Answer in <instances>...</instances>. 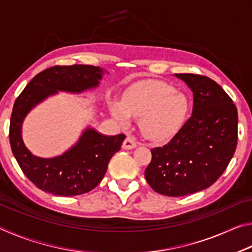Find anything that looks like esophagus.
Returning <instances> with one entry per match:
<instances>
[{"label":"esophagus","mask_w":252,"mask_h":252,"mask_svg":"<svg viewBox=\"0 0 252 252\" xmlns=\"http://www.w3.org/2000/svg\"><path fill=\"white\" fill-rule=\"evenodd\" d=\"M123 149H126V150H130V149H133L136 147V142L133 136H126L125 141H123V144H122Z\"/></svg>","instance_id":"34e87169"}]
</instances>
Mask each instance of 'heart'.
I'll return each mask as SVG.
<instances>
[{"instance_id":"b5f03b06","label":"heart","mask_w":252,"mask_h":252,"mask_svg":"<svg viewBox=\"0 0 252 252\" xmlns=\"http://www.w3.org/2000/svg\"><path fill=\"white\" fill-rule=\"evenodd\" d=\"M110 109L121 125H129L132 117L140 118V127L147 138L163 140L180 129L190 105L187 96L172 85L149 81L130 88L123 101H111Z\"/></svg>"}]
</instances>
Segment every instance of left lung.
Returning a JSON list of instances; mask_svg holds the SVG:
<instances>
[{
	"mask_svg": "<svg viewBox=\"0 0 252 252\" xmlns=\"http://www.w3.org/2000/svg\"><path fill=\"white\" fill-rule=\"evenodd\" d=\"M193 92V110L170 141L151 150L144 177L156 192L182 197L213 185L234 155L238 111L220 85L206 75L176 74Z\"/></svg>",
	"mask_w": 252,
	"mask_h": 252,
	"instance_id": "1",
	"label": "left lung"
}]
</instances>
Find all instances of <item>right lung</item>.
<instances>
[{
    "mask_svg": "<svg viewBox=\"0 0 252 252\" xmlns=\"http://www.w3.org/2000/svg\"><path fill=\"white\" fill-rule=\"evenodd\" d=\"M99 66L54 65L40 72L16 97L10 121V144L21 170L44 192L72 197L87 193L99 185L109 161L121 149L125 134L106 136L87 129L79 142L62 156L43 159L24 146L21 127L29 111L58 91L80 93L95 88L102 79Z\"/></svg>",
    "mask_w": 252,
    "mask_h": 252,
    "instance_id": "right-lung-1",
    "label": "right lung"
}]
</instances>
